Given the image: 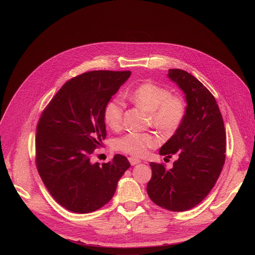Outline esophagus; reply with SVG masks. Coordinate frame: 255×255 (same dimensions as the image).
I'll list each match as a JSON object with an SVG mask.
<instances>
[{
    "label": "esophagus",
    "instance_id": "34e87169",
    "mask_svg": "<svg viewBox=\"0 0 255 255\" xmlns=\"http://www.w3.org/2000/svg\"><path fill=\"white\" fill-rule=\"evenodd\" d=\"M128 160H129V162L131 163V165H135V164L140 163V160L137 159V158H134V157H129Z\"/></svg>",
    "mask_w": 255,
    "mask_h": 255
}]
</instances>
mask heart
Masks as SVG:
<instances>
[{
    "mask_svg": "<svg viewBox=\"0 0 255 255\" xmlns=\"http://www.w3.org/2000/svg\"><path fill=\"white\" fill-rule=\"evenodd\" d=\"M132 101L151 113L152 124L163 132L176 131L182 124L186 115V105L177 96H172L169 90L158 85L146 83L138 86L130 95ZM125 105L118 98L106 102L103 119L110 128L117 130L123 124ZM159 138L152 133L128 132L115 140V148L134 156H143L150 148L159 144Z\"/></svg>",
    "mask_w": 255,
    "mask_h": 255,
    "instance_id": "heart-1",
    "label": "heart"
}]
</instances>
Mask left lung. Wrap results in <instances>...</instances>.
Here are the masks:
<instances>
[{"instance_id":"obj_1","label":"left lung","mask_w":255,"mask_h":255,"mask_svg":"<svg viewBox=\"0 0 255 255\" xmlns=\"http://www.w3.org/2000/svg\"><path fill=\"white\" fill-rule=\"evenodd\" d=\"M167 76L185 94L186 115L159 154H179L170 169L151 162L146 192L157 206L184 212L198 205L217 182L225 161L226 135L222 115L212 93L193 75L169 69Z\"/></svg>"}]
</instances>
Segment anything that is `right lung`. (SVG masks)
I'll use <instances>...</instances> for the list:
<instances>
[{"instance_id":"add662e5","label":"right lung","mask_w":255,"mask_h":255,"mask_svg":"<svg viewBox=\"0 0 255 255\" xmlns=\"http://www.w3.org/2000/svg\"><path fill=\"white\" fill-rule=\"evenodd\" d=\"M130 71H90L68 80L41 114L37 125L36 165L56 202L74 213L100 209L113 198L130 167L116 154L107 163L91 155L106 137L103 110Z\"/></svg>"}]
</instances>
